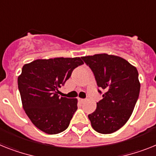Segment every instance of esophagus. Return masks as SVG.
I'll return each instance as SVG.
<instances>
[{"instance_id": "obj_1", "label": "esophagus", "mask_w": 156, "mask_h": 156, "mask_svg": "<svg viewBox=\"0 0 156 156\" xmlns=\"http://www.w3.org/2000/svg\"><path fill=\"white\" fill-rule=\"evenodd\" d=\"M79 101H80L82 103H83V102H85V101H87V99H82V98H79Z\"/></svg>"}]
</instances>
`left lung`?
Masks as SVG:
<instances>
[{
	"instance_id": "1",
	"label": "left lung",
	"mask_w": 156,
	"mask_h": 156,
	"mask_svg": "<svg viewBox=\"0 0 156 156\" xmlns=\"http://www.w3.org/2000/svg\"><path fill=\"white\" fill-rule=\"evenodd\" d=\"M91 69L103 98L88 115L94 130L110 134L120 129L131 116L138 100L140 84L136 68L118 56L98 54L82 57ZM98 92L102 94L100 90Z\"/></svg>"
}]
</instances>
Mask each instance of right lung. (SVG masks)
<instances>
[{
  "mask_svg": "<svg viewBox=\"0 0 156 156\" xmlns=\"http://www.w3.org/2000/svg\"><path fill=\"white\" fill-rule=\"evenodd\" d=\"M84 62L79 57L37 59L22 68L18 89L23 108L33 125L48 134L66 130L78 109L76 98H60L58 89Z\"/></svg>",
  "mask_w": 156,
  "mask_h": 156,
  "instance_id": "obj_1",
  "label": "right lung"
}]
</instances>
